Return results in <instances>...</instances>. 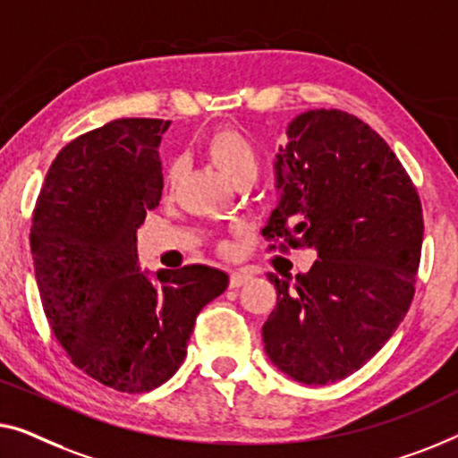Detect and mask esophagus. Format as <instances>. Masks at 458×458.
<instances>
[{"instance_id":"1","label":"esophagus","mask_w":458,"mask_h":458,"mask_svg":"<svg viewBox=\"0 0 458 458\" xmlns=\"http://www.w3.org/2000/svg\"><path fill=\"white\" fill-rule=\"evenodd\" d=\"M250 280V274L244 272V269H236V272L230 274V288H238L242 284H247Z\"/></svg>"}]
</instances>
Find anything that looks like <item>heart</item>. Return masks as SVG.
<instances>
[{"label": "heart", "instance_id": "obj_1", "mask_svg": "<svg viewBox=\"0 0 458 458\" xmlns=\"http://www.w3.org/2000/svg\"><path fill=\"white\" fill-rule=\"evenodd\" d=\"M203 151L209 157V162L232 184L253 182L257 172H259V151H257L249 134L241 128H217L205 139ZM174 180H176V172L170 170L167 172V184L172 186Z\"/></svg>", "mask_w": 458, "mask_h": 458}]
</instances>
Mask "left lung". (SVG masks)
<instances>
[{"label": "left lung", "mask_w": 458, "mask_h": 458, "mask_svg": "<svg viewBox=\"0 0 458 458\" xmlns=\"http://www.w3.org/2000/svg\"><path fill=\"white\" fill-rule=\"evenodd\" d=\"M276 156L278 208L261 234L318 250L280 280L263 324L272 363L302 384H330L369 360L407 315L421 259L423 211L388 143L357 115L309 109ZM276 249V244H269Z\"/></svg>", "instance_id": "8db88e82"}]
</instances>
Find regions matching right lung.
<instances>
[{
	"label": "right lung",
	"instance_id": "right-lung-1",
	"mask_svg": "<svg viewBox=\"0 0 458 458\" xmlns=\"http://www.w3.org/2000/svg\"><path fill=\"white\" fill-rule=\"evenodd\" d=\"M170 122L120 118L57 153L33 211L35 278L57 343L109 388L139 394L170 379L201 309L228 286L216 267L159 269L137 230L162 199L157 147Z\"/></svg>",
	"mask_w": 458,
	"mask_h": 458
}]
</instances>
